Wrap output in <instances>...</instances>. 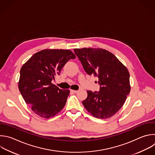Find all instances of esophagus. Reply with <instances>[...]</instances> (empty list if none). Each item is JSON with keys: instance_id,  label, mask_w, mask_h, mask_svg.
Listing matches in <instances>:
<instances>
[{"instance_id": "34e87169", "label": "esophagus", "mask_w": 155, "mask_h": 155, "mask_svg": "<svg viewBox=\"0 0 155 155\" xmlns=\"http://www.w3.org/2000/svg\"><path fill=\"white\" fill-rule=\"evenodd\" d=\"M70 91L71 92H72V93H77L78 92V91H76V90H72V89H71L70 90Z\"/></svg>"}]
</instances>
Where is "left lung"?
Listing matches in <instances>:
<instances>
[{
	"instance_id": "obj_1",
	"label": "left lung",
	"mask_w": 155,
	"mask_h": 155,
	"mask_svg": "<svg viewBox=\"0 0 155 155\" xmlns=\"http://www.w3.org/2000/svg\"><path fill=\"white\" fill-rule=\"evenodd\" d=\"M74 50L84 71L97 77L100 85L98 92L87 91L83 106L95 117L113 116L122 108L130 92L127 68L107 50L83 48Z\"/></svg>"
}]
</instances>
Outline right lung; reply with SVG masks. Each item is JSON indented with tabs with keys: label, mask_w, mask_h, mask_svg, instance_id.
I'll list each match as a JSON object with an SVG mask.
<instances>
[{
	"label": "right lung",
	"mask_w": 155,
	"mask_h": 155,
	"mask_svg": "<svg viewBox=\"0 0 155 155\" xmlns=\"http://www.w3.org/2000/svg\"><path fill=\"white\" fill-rule=\"evenodd\" d=\"M75 58L69 50L45 49L34 54L22 66L19 89L35 113L48 119L64 108L70 91L60 89L51 81L69 60Z\"/></svg>",
	"instance_id": "right-lung-1"
}]
</instances>
